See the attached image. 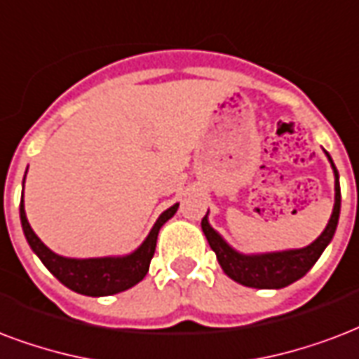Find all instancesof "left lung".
I'll list each match as a JSON object with an SVG mask.
<instances>
[{
  "label": "left lung",
  "instance_id": "1",
  "mask_svg": "<svg viewBox=\"0 0 359 359\" xmlns=\"http://www.w3.org/2000/svg\"><path fill=\"white\" fill-rule=\"evenodd\" d=\"M327 161L331 163L335 174V204L327 225L318 236L316 241L309 246L299 250H284V252H266V253H241L236 252L227 241L215 231L208 221V212L202 217V233L206 236L210 248L215 252L221 269L229 278L255 290H280L285 285L297 282L311 271L314 263L320 259L323 250L333 238L341 214V185H339V172H337L333 158L325 151Z\"/></svg>",
  "mask_w": 359,
  "mask_h": 359
}]
</instances>
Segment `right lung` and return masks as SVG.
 Returning a JSON list of instances; mask_svg holds the SVG:
<instances>
[{
    "instance_id": "add662e5",
    "label": "right lung",
    "mask_w": 359,
    "mask_h": 359,
    "mask_svg": "<svg viewBox=\"0 0 359 359\" xmlns=\"http://www.w3.org/2000/svg\"><path fill=\"white\" fill-rule=\"evenodd\" d=\"M177 208H180V204H174L168 210H164L155 221L147 238L134 252L126 253V255H111V257L75 259V257H64V255H58L53 250H48L41 242V238L34 233V229L29 227L26 210H24V189L22 201H20V223H22L24 236H26L32 252L36 253L43 265L47 266L62 284L81 295L106 297V295L125 292L145 278L155 248H157L158 231L172 215L176 214Z\"/></svg>"
}]
</instances>
